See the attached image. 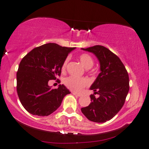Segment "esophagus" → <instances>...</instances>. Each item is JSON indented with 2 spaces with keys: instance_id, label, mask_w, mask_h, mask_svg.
I'll list each match as a JSON object with an SVG mask.
<instances>
[{
  "instance_id": "34e87169",
  "label": "esophagus",
  "mask_w": 149,
  "mask_h": 149,
  "mask_svg": "<svg viewBox=\"0 0 149 149\" xmlns=\"http://www.w3.org/2000/svg\"><path fill=\"white\" fill-rule=\"evenodd\" d=\"M72 94H73V95H76V96H78V97L82 96V94L76 93V92H72Z\"/></svg>"
}]
</instances>
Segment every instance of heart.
<instances>
[{
    "label": "heart",
    "instance_id": "b5f03b06",
    "mask_svg": "<svg viewBox=\"0 0 149 149\" xmlns=\"http://www.w3.org/2000/svg\"><path fill=\"white\" fill-rule=\"evenodd\" d=\"M79 61L82 64V65L86 69L91 68L93 65V58L86 54H82L79 56ZM67 63H68V60L66 59L63 63V67H62V70L63 71H65L66 69ZM64 83L67 88L72 90V91H80L84 86H87L89 84V81L86 78H77V77L71 76L67 77L64 81Z\"/></svg>",
    "mask_w": 149,
    "mask_h": 149
}]
</instances>
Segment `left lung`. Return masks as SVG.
I'll list each match as a JSON object with an SVG mask.
<instances>
[{"label": "left lung", "mask_w": 149, "mask_h": 149, "mask_svg": "<svg viewBox=\"0 0 149 149\" xmlns=\"http://www.w3.org/2000/svg\"><path fill=\"white\" fill-rule=\"evenodd\" d=\"M81 49L96 56L100 73L90 89L99 97L91 95V102L81 109L90 121L103 123L112 119L123 107L129 91V78L125 65L116 54L101 45Z\"/></svg>", "instance_id": "obj_1"}]
</instances>
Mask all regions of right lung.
<instances>
[{"instance_id": "right-lung-1", "label": "right lung", "mask_w": 149, "mask_h": 149, "mask_svg": "<svg viewBox=\"0 0 149 149\" xmlns=\"http://www.w3.org/2000/svg\"><path fill=\"white\" fill-rule=\"evenodd\" d=\"M75 49L47 43L33 49L20 61L16 74L17 93L29 113L47 116L57 110L65 95L71 93L64 84L52 89L48 82L61 76L63 63Z\"/></svg>"}]
</instances>
